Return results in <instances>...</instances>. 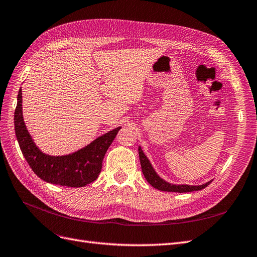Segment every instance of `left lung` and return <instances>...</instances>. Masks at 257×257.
Here are the masks:
<instances>
[{"mask_svg": "<svg viewBox=\"0 0 257 257\" xmlns=\"http://www.w3.org/2000/svg\"><path fill=\"white\" fill-rule=\"evenodd\" d=\"M139 156H140V163H141V168H142V172L144 174V177L150 184L155 187L159 190H164V192H175V193H189V192H195V190H200L203 189L204 187H207L210 183H206L203 185H198V186H192V185H173L164 181L163 179H160L155 170L153 169L152 165L150 164V161L144 155V153L142 149L139 146Z\"/></svg>", "mask_w": 257, "mask_h": 257, "instance_id": "8db88e82", "label": "left lung"}]
</instances>
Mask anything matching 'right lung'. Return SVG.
Here are the masks:
<instances>
[{"label":"right lung","instance_id":"1","mask_svg":"<svg viewBox=\"0 0 257 257\" xmlns=\"http://www.w3.org/2000/svg\"><path fill=\"white\" fill-rule=\"evenodd\" d=\"M15 133L29 166L43 181L51 184L83 187L97 180L102 161L120 127L99 137L89 145L65 156H50L42 153L28 133L23 117V93L19 89L14 116Z\"/></svg>","mask_w":257,"mask_h":257}]
</instances>
